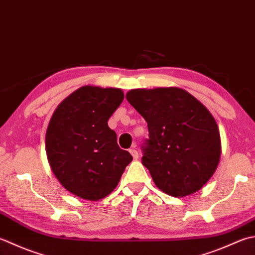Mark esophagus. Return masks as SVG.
<instances>
[{
  "label": "esophagus",
  "instance_id": "obj_1",
  "mask_svg": "<svg viewBox=\"0 0 255 255\" xmlns=\"http://www.w3.org/2000/svg\"><path fill=\"white\" fill-rule=\"evenodd\" d=\"M129 152L131 153V156H132V158L134 159V160H137L138 157H139V154H138V151L136 150V149H130V150H129Z\"/></svg>",
  "mask_w": 255,
  "mask_h": 255
}]
</instances>
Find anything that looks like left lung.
Instances as JSON below:
<instances>
[{
  "label": "left lung",
  "instance_id": "8db88e82",
  "mask_svg": "<svg viewBox=\"0 0 255 255\" xmlns=\"http://www.w3.org/2000/svg\"><path fill=\"white\" fill-rule=\"evenodd\" d=\"M126 98L148 124L142 164L154 184L178 198L200 190L221 157L219 127L208 108L179 87L131 89Z\"/></svg>",
  "mask_w": 255,
  "mask_h": 255
}]
</instances>
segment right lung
Masks as SVG:
<instances>
[{
  "instance_id": "right-lung-1",
  "label": "right lung",
  "mask_w": 255,
  "mask_h": 255,
  "mask_svg": "<svg viewBox=\"0 0 255 255\" xmlns=\"http://www.w3.org/2000/svg\"><path fill=\"white\" fill-rule=\"evenodd\" d=\"M123 101L121 88L87 85L65 98L49 121L45 137L49 167L67 191L85 200L112 193L132 160L107 124Z\"/></svg>"
}]
</instances>
